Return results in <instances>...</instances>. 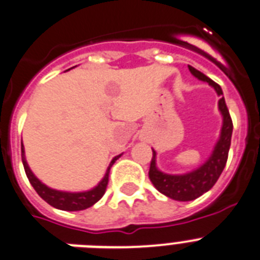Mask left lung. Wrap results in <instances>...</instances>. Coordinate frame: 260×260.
Segmentation results:
<instances>
[{"label": "left lung", "mask_w": 260, "mask_h": 260, "mask_svg": "<svg viewBox=\"0 0 260 260\" xmlns=\"http://www.w3.org/2000/svg\"><path fill=\"white\" fill-rule=\"evenodd\" d=\"M189 70L195 78H198L202 82H207L215 89L216 93L221 96L219 100V110L222 116V126L219 139L216 142L210 157L204 161V164L189 173L168 174L158 171L156 167V151L152 150L153 155L152 160H151L150 172H148L151 182L165 197L180 202L194 201L203 195L204 192L212 189V186L219 180L220 174L224 171L226 160H228L232 133H233V122H232L231 114H229V110L225 104L221 87L192 66L189 65Z\"/></svg>", "instance_id": "8db88e82"}]
</instances>
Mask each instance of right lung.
I'll return each mask as SVG.
<instances>
[{
  "mask_svg": "<svg viewBox=\"0 0 260 260\" xmlns=\"http://www.w3.org/2000/svg\"><path fill=\"white\" fill-rule=\"evenodd\" d=\"M119 157H121V155L113 157V160L110 161L109 167H108L104 178H103V180L98 183V186H95L93 189L87 190V191H80V192L59 191V190H54L48 187L45 183L41 182L38 177L32 173L28 164H27L26 155H24V146H23L22 143V162H23V167H24V171H26L27 178H28L29 183L34 186V189L36 190V192H38V194L40 195L41 198L44 199L48 204H50L52 207L58 208V210H62V211L86 210V208L93 206L96 202L100 201L103 195L105 194V190H107L108 181H109L110 168H112V165L116 162L117 158Z\"/></svg>",
  "mask_w": 260,
  "mask_h": 260,
  "instance_id": "right-lung-1",
  "label": "right lung"
}]
</instances>
